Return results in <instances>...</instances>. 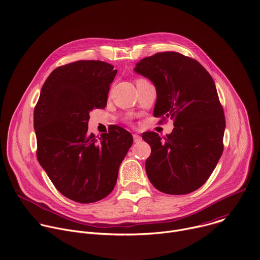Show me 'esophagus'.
Returning a JSON list of instances; mask_svg holds the SVG:
<instances>
[{"label": "esophagus", "mask_w": 260, "mask_h": 260, "mask_svg": "<svg viewBox=\"0 0 260 260\" xmlns=\"http://www.w3.org/2000/svg\"><path fill=\"white\" fill-rule=\"evenodd\" d=\"M133 137H134V142L135 143H139V142H141L142 141V137L141 136H139V135H133Z\"/></svg>", "instance_id": "1"}]
</instances>
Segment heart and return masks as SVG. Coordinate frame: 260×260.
I'll list each match as a JSON object with an SVG mask.
<instances>
[{
  "instance_id": "obj_1",
  "label": "heart",
  "mask_w": 260,
  "mask_h": 260,
  "mask_svg": "<svg viewBox=\"0 0 260 260\" xmlns=\"http://www.w3.org/2000/svg\"><path fill=\"white\" fill-rule=\"evenodd\" d=\"M138 80H141V79H138ZM138 80H137V81H138Z\"/></svg>"
}]
</instances>
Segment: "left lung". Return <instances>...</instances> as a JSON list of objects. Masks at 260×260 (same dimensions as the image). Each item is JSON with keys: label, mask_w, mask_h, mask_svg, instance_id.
<instances>
[{"label": "left lung", "mask_w": 260, "mask_h": 260, "mask_svg": "<svg viewBox=\"0 0 260 260\" xmlns=\"http://www.w3.org/2000/svg\"><path fill=\"white\" fill-rule=\"evenodd\" d=\"M135 71L156 87L153 115L173 119L175 126L164 138L142 135L151 147L147 176L164 193H190L206 183L223 152L225 117L214 80L198 60L174 51L145 57Z\"/></svg>", "instance_id": "1"}]
</instances>
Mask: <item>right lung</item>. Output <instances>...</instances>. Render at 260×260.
Instances as JSON below:
<instances>
[{"instance_id":"right-lung-1","label":"right lung","mask_w":260,"mask_h":260,"mask_svg":"<svg viewBox=\"0 0 260 260\" xmlns=\"http://www.w3.org/2000/svg\"><path fill=\"white\" fill-rule=\"evenodd\" d=\"M117 70L102 60H78L51 72L34 110L37 158L55 188L80 204L105 199L115 187L133 136L113 125L89 134V112L107 105Z\"/></svg>"}]
</instances>
